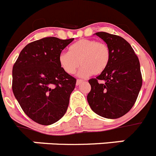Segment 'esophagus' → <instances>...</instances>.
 <instances>
[{
    "mask_svg": "<svg viewBox=\"0 0 156 156\" xmlns=\"http://www.w3.org/2000/svg\"><path fill=\"white\" fill-rule=\"evenodd\" d=\"M83 80H79V79L77 80H76V85H77V86L80 84L81 83H83Z\"/></svg>",
    "mask_w": 156,
    "mask_h": 156,
    "instance_id": "obj_1",
    "label": "esophagus"
}]
</instances>
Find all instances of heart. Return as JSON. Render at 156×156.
<instances>
[{
  "label": "heart",
  "instance_id": "b5f03b06",
  "mask_svg": "<svg viewBox=\"0 0 156 156\" xmlns=\"http://www.w3.org/2000/svg\"><path fill=\"white\" fill-rule=\"evenodd\" d=\"M110 58V49L106 43L83 38L72 44L68 53L60 54L58 62L62 69L69 75L74 74L80 65L82 67L79 75L87 76L90 74L96 76L103 73Z\"/></svg>",
  "mask_w": 156,
  "mask_h": 156
}]
</instances>
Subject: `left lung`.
Masks as SVG:
<instances>
[{
	"label": "left lung",
	"instance_id": "1",
	"mask_svg": "<svg viewBox=\"0 0 156 156\" xmlns=\"http://www.w3.org/2000/svg\"><path fill=\"white\" fill-rule=\"evenodd\" d=\"M95 34L107 44L110 58L106 70L88 80L87 102L95 114L115 119L127 114L136 101L142 86L140 62L123 38L102 31Z\"/></svg>",
	"mask_w": 156,
	"mask_h": 156
}]
</instances>
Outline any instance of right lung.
<instances>
[{
  "label": "right lung",
  "instance_id": "add662e5",
  "mask_svg": "<svg viewBox=\"0 0 156 156\" xmlns=\"http://www.w3.org/2000/svg\"><path fill=\"white\" fill-rule=\"evenodd\" d=\"M74 38L46 37L27 44L12 68V91L23 112L40 125L49 126L66 113L76 80L58 62Z\"/></svg>",
  "mask_w": 156,
  "mask_h": 156
}]
</instances>
